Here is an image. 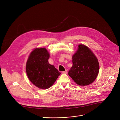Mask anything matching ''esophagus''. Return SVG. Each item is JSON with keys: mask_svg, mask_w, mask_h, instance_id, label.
Here are the masks:
<instances>
[{"mask_svg": "<svg viewBox=\"0 0 120 120\" xmlns=\"http://www.w3.org/2000/svg\"><path fill=\"white\" fill-rule=\"evenodd\" d=\"M62 73H63V74H67V73H68V71H67V70H66L64 71H62Z\"/></svg>", "mask_w": 120, "mask_h": 120, "instance_id": "34e87169", "label": "esophagus"}]
</instances>
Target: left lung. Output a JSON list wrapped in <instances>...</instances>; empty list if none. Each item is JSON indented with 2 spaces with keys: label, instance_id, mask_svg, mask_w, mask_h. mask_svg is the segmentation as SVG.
<instances>
[{
  "label": "left lung",
  "instance_id": "1",
  "mask_svg": "<svg viewBox=\"0 0 120 120\" xmlns=\"http://www.w3.org/2000/svg\"><path fill=\"white\" fill-rule=\"evenodd\" d=\"M73 66L68 75L79 85L90 84L97 78L99 69L97 58L86 46L80 45L72 57Z\"/></svg>",
  "mask_w": 120,
  "mask_h": 120
}]
</instances>
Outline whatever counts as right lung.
I'll use <instances>...</instances> for the list:
<instances>
[{
  "instance_id": "1",
  "label": "right lung",
  "mask_w": 120,
  "mask_h": 120,
  "mask_svg": "<svg viewBox=\"0 0 120 120\" xmlns=\"http://www.w3.org/2000/svg\"><path fill=\"white\" fill-rule=\"evenodd\" d=\"M50 54L45 48H36L30 54L26 69L31 82L40 89H48L56 81L60 73L50 64Z\"/></svg>"
}]
</instances>
